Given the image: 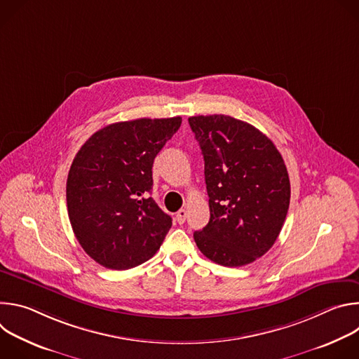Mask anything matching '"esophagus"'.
<instances>
[{
	"instance_id": "34e87169",
	"label": "esophagus",
	"mask_w": 359,
	"mask_h": 359,
	"mask_svg": "<svg viewBox=\"0 0 359 359\" xmlns=\"http://www.w3.org/2000/svg\"><path fill=\"white\" fill-rule=\"evenodd\" d=\"M186 217H187V212L184 209H180L177 213H176V220L179 224H183L186 222Z\"/></svg>"
}]
</instances>
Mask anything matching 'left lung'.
I'll return each instance as SVG.
<instances>
[{
	"mask_svg": "<svg viewBox=\"0 0 359 359\" xmlns=\"http://www.w3.org/2000/svg\"><path fill=\"white\" fill-rule=\"evenodd\" d=\"M204 159L210 220L194 231L198 250L224 267H241L276 243L290 206V179L274 143L227 115L191 116Z\"/></svg>",
	"mask_w": 359,
	"mask_h": 359,
	"instance_id": "obj_1",
	"label": "left lung"
}]
</instances>
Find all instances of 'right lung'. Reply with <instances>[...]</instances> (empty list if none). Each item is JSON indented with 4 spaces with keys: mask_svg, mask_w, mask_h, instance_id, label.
<instances>
[{
    "mask_svg": "<svg viewBox=\"0 0 359 359\" xmlns=\"http://www.w3.org/2000/svg\"><path fill=\"white\" fill-rule=\"evenodd\" d=\"M182 118L135 119L95 132L67 180L68 216L85 252L112 270L133 269L156 254L172 217L150 197L158 153Z\"/></svg>",
    "mask_w": 359,
    "mask_h": 359,
    "instance_id": "add662e5",
    "label": "right lung"
}]
</instances>
